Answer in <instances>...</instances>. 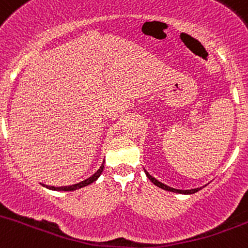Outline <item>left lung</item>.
I'll list each match as a JSON object with an SVG mask.
<instances>
[{"mask_svg":"<svg viewBox=\"0 0 248 248\" xmlns=\"http://www.w3.org/2000/svg\"><path fill=\"white\" fill-rule=\"evenodd\" d=\"M144 172H145L146 177H148L149 179L151 180V183H154V184H155L156 186H158V188L163 189V190H166V191H172V193H177V194H184V195H190V194H195V193H198L199 190H201V189L203 188V186H201V188L190 189V190H180V189H174V188H170V186H168V185H166V184H163V183L158 182V180L156 179V178H154L153 175H151V174H149V173L146 172L145 170H144ZM205 186H206V185H205Z\"/></svg>","mask_w":248,"mask_h":248,"instance_id":"obj_1","label":"left lung"}]
</instances>
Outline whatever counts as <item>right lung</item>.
Wrapping results in <instances>:
<instances>
[{"label": "right lung", "mask_w": 248, "mask_h": 248, "mask_svg": "<svg viewBox=\"0 0 248 248\" xmlns=\"http://www.w3.org/2000/svg\"><path fill=\"white\" fill-rule=\"evenodd\" d=\"M104 162H105V161H103L102 166H100L99 170H98L97 172L94 173V174H92L90 178H87V179L82 180V182L76 183V184L68 185V186H50V185H46V184H42V185H43V186H45V188L49 189V190H55V191H74V190H78V189L85 188V186H87V185H90V184H92V183H94L95 180H97L98 178L100 177V174H102L103 170H104Z\"/></svg>", "instance_id": "1"}]
</instances>
